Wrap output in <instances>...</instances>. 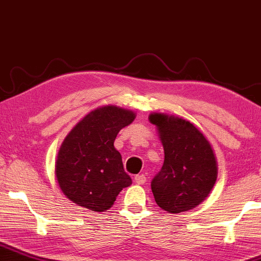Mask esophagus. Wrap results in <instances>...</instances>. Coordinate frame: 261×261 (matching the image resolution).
<instances>
[{
	"label": "esophagus",
	"mask_w": 261,
	"mask_h": 261,
	"mask_svg": "<svg viewBox=\"0 0 261 261\" xmlns=\"http://www.w3.org/2000/svg\"><path fill=\"white\" fill-rule=\"evenodd\" d=\"M145 181H147V178H145L144 174H138L135 176V182L138 184V185H143Z\"/></svg>",
	"instance_id": "esophagus-1"
}]
</instances>
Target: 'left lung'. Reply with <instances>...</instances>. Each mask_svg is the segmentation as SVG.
Instances as JSON below:
<instances>
[{
  "instance_id": "1",
  "label": "left lung",
  "mask_w": 261,
  "mask_h": 261,
  "mask_svg": "<svg viewBox=\"0 0 261 261\" xmlns=\"http://www.w3.org/2000/svg\"><path fill=\"white\" fill-rule=\"evenodd\" d=\"M165 161L151 180L156 204L167 213L194 209L209 196L217 179V161L205 136L189 120L152 113Z\"/></svg>"
}]
</instances>
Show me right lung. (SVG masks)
Listing matches in <instances>:
<instances>
[{"label": "right lung", "mask_w": 261, "mask_h": 261, "mask_svg": "<svg viewBox=\"0 0 261 261\" xmlns=\"http://www.w3.org/2000/svg\"><path fill=\"white\" fill-rule=\"evenodd\" d=\"M135 118L133 111L102 106L87 114L65 137L56 161V178L72 203L101 213L133 184L114 140Z\"/></svg>", "instance_id": "add662e5"}]
</instances>
